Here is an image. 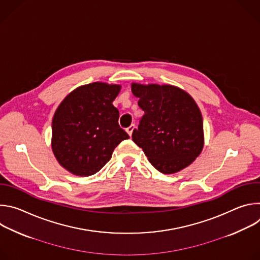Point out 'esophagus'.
Wrapping results in <instances>:
<instances>
[{
	"label": "esophagus",
	"mask_w": 260,
	"mask_h": 260,
	"mask_svg": "<svg viewBox=\"0 0 260 260\" xmlns=\"http://www.w3.org/2000/svg\"><path fill=\"white\" fill-rule=\"evenodd\" d=\"M134 128H135V124H132V125H129V126H128V127H127L125 131H126V133H127L129 136H132Z\"/></svg>",
	"instance_id": "obj_1"
}]
</instances>
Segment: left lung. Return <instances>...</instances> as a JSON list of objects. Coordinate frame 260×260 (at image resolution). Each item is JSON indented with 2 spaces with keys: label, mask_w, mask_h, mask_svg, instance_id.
<instances>
[{
  "label": "left lung",
  "mask_w": 260,
  "mask_h": 260,
  "mask_svg": "<svg viewBox=\"0 0 260 260\" xmlns=\"http://www.w3.org/2000/svg\"><path fill=\"white\" fill-rule=\"evenodd\" d=\"M144 111L133 141L162 174L188 167L204 147L203 117L194 100L173 85L132 84Z\"/></svg>",
  "instance_id": "obj_1"
}]
</instances>
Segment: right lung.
Segmentation results:
<instances>
[{"label": "right lung", "instance_id": "1", "mask_svg": "<svg viewBox=\"0 0 260 260\" xmlns=\"http://www.w3.org/2000/svg\"><path fill=\"white\" fill-rule=\"evenodd\" d=\"M121 86L94 82L68 94L52 119L51 147L59 165L77 176L98 173L128 135L113 101Z\"/></svg>", "mask_w": 260, "mask_h": 260}]
</instances>
